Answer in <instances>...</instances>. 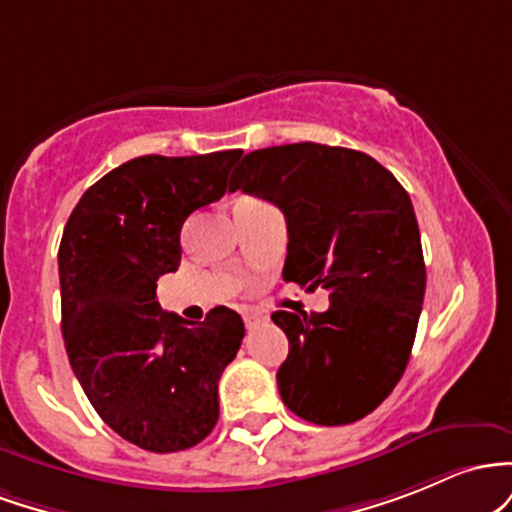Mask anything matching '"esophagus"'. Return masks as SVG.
I'll list each match as a JSON object with an SVG mask.
<instances>
[{"instance_id":"obj_1","label":"esophagus","mask_w":512,"mask_h":512,"mask_svg":"<svg viewBox=\"0 0 512 512\" xmlns=\"http://www.w3.org/2000/svg\"><path fill=\"white\" fill-rule=\"evenodd\" d=\"M266 321H268V314L258 312V309H246V312H244V324H246V329H256V326L266 324Z\"/></svg>"}]
</instances>
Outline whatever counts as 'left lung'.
Listing matches in <instances>:
<instances>
[{
	"mask_svg": "<svg viewBox=\"0 0 512 512\" xmlns=\"http://www.w3.org/2000/svg\"><path fill=\"white\" fill-rule=\"evenodd\" d=\"M229 191L283 210L287 283L329 290L326 312H273L290 341L280 399L317 426L360 421L404 375L426 295L409 193L365 152L317 142L249 152Z\"/></svg>",
	"mask_w": 512,
	"mask_h": 512,
	"instance_id": "8db88e82",
	"label": "left lung"
}]
</instances>
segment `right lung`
Returning a JSON list of instances; mask_svg holds the SVG:
<instances>
[{"label": "right lung", "instance_id": "obj_1", "mask_svg": "<svg viewBox=\"0 0 512 512\" xmlns=\"http://www.w3.org/2000/svg\"><path fill=\"white\" fill-rule=\"evenodd\" d=\"M241 149L130 159L82 195L62 232V336L91 406L149 452L198 445L220 418L217 382L244 338L234 309L200 324L164 312L159 275L181 263V227L227 193Z\"/></svg>", "mask_w": 512, "mask_h": 512}]
</instances>
